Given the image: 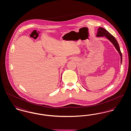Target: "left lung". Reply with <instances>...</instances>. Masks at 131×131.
<instances>
[{"label":"left lung","instance_id":"8db88e82","mask_svg":"<svg viewBox=\"0 0 131 131\" xmlns=\"http://www.w3.org/2000/svg\"><path fill=\"white\" fill-rule=\"evenodd\" d=\"M97 36L98 37H101V36H105L112 43L113 45L114 46V47H115V48L116 49V50H117V51H118L120 56H121V63H122V53L121 52V50L120 49V47L119 46L118 43L117 41V40H116V39L115 37L112 36V35L108 31H107L105 28H103V27H99L98 30V32H97Z\"/></svg>","mask_w":131,"mask_h":131}]
</instances>
